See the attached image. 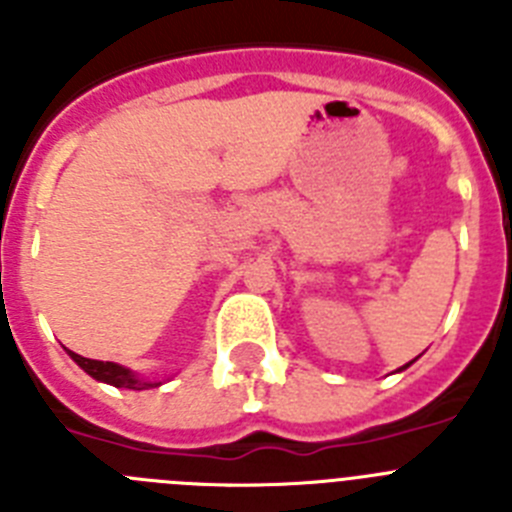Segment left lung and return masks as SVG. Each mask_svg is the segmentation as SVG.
<instances>
[{
  "mask_svg": "<svg viewBox=\"0 0 512 512\" xmlns=\"http://www.w3.org/2000/svg\"><path fill=\"white\" fill-rule=\"evenodd\" d=\"M415 361V359H413ZM413 361H410V364H413ZM410 364H405V366H410ZM405 366H402V369H405ZM402 369H400V372H402Z\"/></svg>",
  "mask_w": 512,
  "mask_h": 512,
  "instance_id": "left-lung-1",
  "label": "left lung"
}]
</instances>
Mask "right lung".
I'll return each instance as SVG.
<instances>
[{
	"label": "right lung",
	"mask_w": 512,
	"mask_h": 512,
	"mask_svg": "<svg viewBox=\"0 0 512 512\" xmlns=\"http://www.w3.org/2000/svg\"><path fill=\"white\" fill-rule=\"evenodd\" d=\"M69 351V348H66ZM71 359L84 369L92 379L104 384H112V387H122V390H148V387H161L164 382H158V379H143L128 369V366L115 364V361H97V359H84V356L74 354L69 351Z\"/></svg>",
	"instance_id": "right-lung-1"
}]
</instances>
